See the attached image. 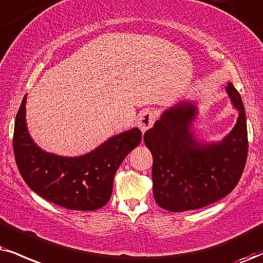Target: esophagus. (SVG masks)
Returning a JSON list of instances; mask_svg holds the SVG:
<instances>
[{
  "label": "esophagus",
  "mask_w": 263,
  "mask_h": 263,
  "mask_svg": "<svg viewBox=\"0 0 263 263\" xmlns=\"http://www.w3.org/2000/svg\"><path fill=\"white\" fill-rule=\"evenodd\" d=\"M155 121H156L155 112L150 108H146L140 113V117H139L138 119V126L140 128V130L142 133H145L146 130H148L152 125H154Z\"/></svg>",
  "instance_id": "34e87169"
}]
</instances>
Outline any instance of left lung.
Listing matches in <instances>:
<instances>
[{"mask_svg":"<svg viewBox=\"0 0 263 263\" xmlns=\"http://www.w3.org/2000/svg\"><path fill=\"white\" fill-rule=\"evenodd\" d=\"M226 89L239 117L221 142L201 144L194 139L190 126L197 109L193 102L171 107L145 133V145L154 157V196L162 209H201L228 195L240 180L249 145L245 108L234 85L229 83Z\"/></svg>","mask_w":263,"mask_h":263,"instance_id":"8db88e82","label":"left lung"}]
</instances>
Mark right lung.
I'll return each instance as SVG.
<instances>
[{
  "instance_id": "obj_1",
  "label": "right lung",
  "mask_w": 263,
  "mask_h": 263,
  "mask_svg": "<svg viewBox=\"0 0 263 263\" xmlns=\"http://www.w3.org/2000/svg\"><path fill=\"white\" fill-rule=\"evenodd\" d=\"M24 96L15 117L13 150L19 173L32 191L68 210L93 211L108 202L115 174L126 155L140 144L138 128L108 139L80 157H60L37 147L25 123Z\"/></svg>"
}]
</instances>
